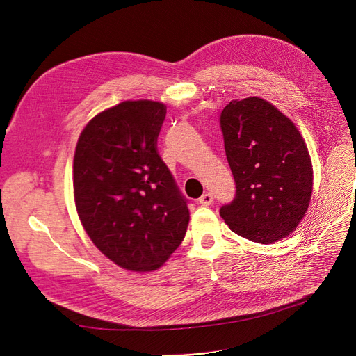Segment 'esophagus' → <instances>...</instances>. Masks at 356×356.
<instances>
[{
    "mask_svg": "<svg viewBox=\"0 0 356 356\" xmlns=\"http://www.w3.org/2000/svg\"><path fill=\"white\" fill-rule=\"evenodd\" d=\"M198 203L202 206H210L213 203V195L210 193H204L200 198H198Z\"/></svg>",
    "mask_w": 356,
    "mask_h": 356,
    "instance_id": "esophagus-1",
    "label": "esophagus"
}]
</instances>
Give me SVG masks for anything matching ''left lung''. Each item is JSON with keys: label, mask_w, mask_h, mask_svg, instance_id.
Wrapping results in <instances>:
<instances>
[{"label": "left lung", "mask_w": 356, "mask_h": 356, "mask_svg": "<svg viewBox=\"0 0 356 356\" xmlns=\"http://www.w3.org/2000/svg\"><path fill=\"white\" fill-rule=\"evenodd\" d=\"M220 129L236 186L220 216L252 243L273 244L288 236L305 216L312 193L302 136L276 106L255 96L227 104Z\"/></svg>", "instance_id": "left-lung-1"}]
</instances>
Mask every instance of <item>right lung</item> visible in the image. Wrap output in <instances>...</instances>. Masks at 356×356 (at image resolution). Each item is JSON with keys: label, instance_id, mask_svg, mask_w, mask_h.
Masks as SVG:
<instances>
[{"label": "right lung", "instance_id": "add662e5", "mask_svg": "<svg viewBox=\"0 0 356 356\" xmlns=\"http://www.w3.org/2000/svg\"><path fill=\"white\" fill-rule=\"evenodd\" d=\"M166 106L125 101L89 121L73 165L79 218L93 244L131 272H152L187 232L188 200L158 153Z\"/></svg>", "mask_w": 356, "mask_h": 356}]
</instances>
